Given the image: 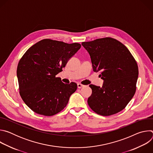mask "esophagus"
<instances>
[{"label": "esophagus", "mask_w": 153, "mask_h": 153, "mask_svg": "<svg viewBox=\"0 0 153 153\" xmlns=\"http://www.w3.org/2000/svg\"><path fill=\"white\" fill-rule=\"evenodd\" d=\"M85 85H82V84H81V83H77V87H78V88H82V87H83Z\"/></svg>", "instance_id": "1"}]
</instances>
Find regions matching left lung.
<instances>
[{"label":"left lung","instance_id":"left-lung-1","mask_svg":"<svg viewBox=\"0 0 153 153\" xmlns=\"http://www.w3.org/2000/svg\"><path fill=\"white\" fill-rule=\"evenodd\" d=\"M82 46L90 55L93 71H100L102 87L91 84L92 94L88 103L96 113L108 116L126 107L134 96L139 70L128 49L111 37L83 42Z\"/></svg>","mask_w":153,"mask_h":153}]
</instances>
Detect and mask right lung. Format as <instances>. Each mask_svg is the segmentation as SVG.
<instances>
[{
    "label": "right lung",
    "instance_id": "obj_1",
    "mask_svg": "<svg viewBox=\"0 0 153 153\" xmlns=\"http://www.w3.org/2000/svg\"><path fill=\"white\" fill-rule=\"evenodd\" d=\"M80 47L78 43L45 39L31 47L20 59L17 68L19 94L34 113L52 116L67 106L77 85L64 83L56 76Z\"/></svg>",
    "mask_w": 153,
    "mask_h": 153
}]
</instances>
